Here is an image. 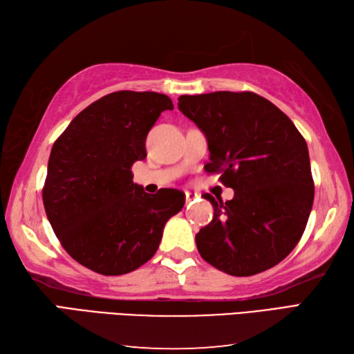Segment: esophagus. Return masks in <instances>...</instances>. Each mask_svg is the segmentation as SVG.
Returning a JSON list of instances; mask_svg holds the SVG:
<instances>
[{"instance_id":"1","label":"esophagus","mask_w":354,"mask_h":354,"mask_svg":"<svg viewBox=\"0 0 354 354\" xmlns=\"http://www.w3.org/2000/svg\"><path fill=\"white\" fill-rule=\"evenodd\" d=\"M185 198H186V203H191V201H194L197 198V194H192V192H185Z\"/></svg>"}]
</instances>
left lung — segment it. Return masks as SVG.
Returning <instances> with one entry per match:
<instances>
[{
  "instance_id": "obj_1",
  "label": "left lung",
  "mask_w": 354,
  "mask_h": 354,
  "mask_svg": "<svg viewBox=\"0 0 354 354\" xmlns=\"http://www.w3.org/2000/svg\"><path fill=\"white\" fill-rule=\"evenodd\" d=\"M178 110L205 133L209 163L234 198L203 194L214 217L196 235L201 258L234 277L268 270L304 234L315 183L306 139L270 100L252 91L180 96Z\"/></svg>"
}]
</instances>
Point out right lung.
<instances>
[{"mask_svg":"<svg viewBox=\"0 0 354 354\" xmlns=\"http://www.w3.org/2000/svg\"><path fill=\"white\" fill-rule=\"evenodd\" d=\"M172 100L154 91H114L70 122L48 158L42 201L67 254L100 275H125L149 261L185 194L149 196L133 182V163Z\"/></svg>","mask_w":354,"mask_h":354,"instance_id":"obj_1","label":"right lung"}]
</instances>
